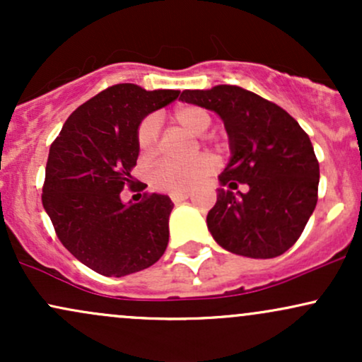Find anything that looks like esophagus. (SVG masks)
Listing matches in <instances>:
<instances>
[{
	"mask_svg": "<svg viewBox=\"0 0 362 362\" xmlns=\"http://www.w3.org/2000/svg\"><path fill=\"white\" fill-rule=\"evenodd\" d=\"M189 199V194L187 192H182V194H172V201L175 202V204H180V202H184Z\"/></svg>",
	"mask_w": 362,
	"mask_h": 362,
	"instance_id": "1",
	"label": "esophagus"
}]
</instances>
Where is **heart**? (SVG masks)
I'll return each mask as SVG.
<instances>
[{
  "mask_svg": "<svg viewBox=\"0 0 362 362\" xmlns=\"http://www.w3.org/2000/svg\"><path fill=\"white\" fill-rule=\"evenodd\" d=\"M172 120L189 134L201 136L209 129V110L199 105H182L173 110ZM158 120L148 115L136 129V144L143 160H151L158 153ZM216 170V160L211 155H201L189 163H161L151 172V185L160 192L182 194L201 185Z\"/></svg>",
  "mask_w": 362,
  "mask_h": 362,
  "instance_id": "b5f03b06",
  "label": "heart"
}]
</instances>
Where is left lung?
<instances>
[{"label": "left lung", "instance_id": "obj_1", "mask_svg": "<svg viewBox=\"0 0 362 362\" xmlns=\"http://www.w3.org/2000/svg\"><path fill=\"white\" fill-rule=\"evenodd\" d=\"M180 100L213 110L230 139V163L219 175L207 228L224 250L274 259L300 238L318 201L313 144L284 109L235 85L184 90ZM240 183L249 192H233Z\"/></svg>", "mask_w": 362, "mask_h": 362}]
</instances>
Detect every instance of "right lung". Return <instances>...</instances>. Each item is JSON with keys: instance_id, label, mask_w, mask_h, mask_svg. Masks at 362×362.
Listing matches in <instances>:
<instances>
[{"instance_id": "obj_1", "label": "right lung", "mask_w": 362, "mask_h": 362, "mask_svg": "<svg viewBox=\"0 0 362 362\" xmlns=\"http://www.w3.org/2000/svg\"><path fill=\"white\" fill-rule=\"evenodd\" d=\"M178 90L148 91L132 83L109 86L78 107L49 149L42 204L57 238L91 271L107 277L139 272L168 245V195L143 194L124 204L134 184L136 129L148 114L177 100Z\"/></svg>"}]
</instances>
